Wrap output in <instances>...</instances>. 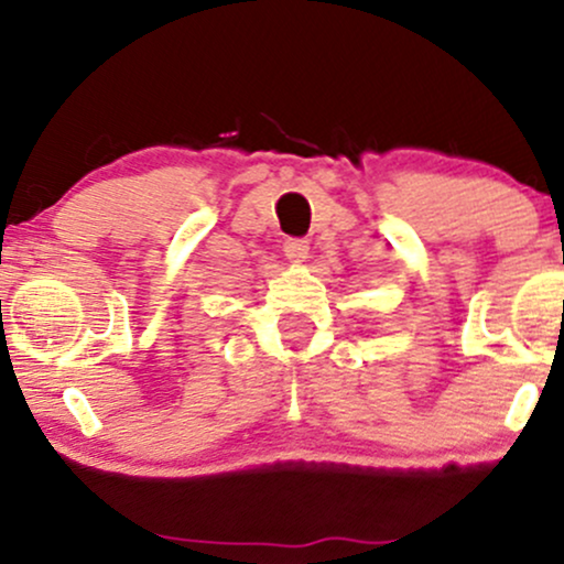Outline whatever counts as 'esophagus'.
<instances>
[{
	"mask_svg": "<svg viewBox=\"0 0 564 564\" xmlns=\"http://www.w3.org/2000/svg\"><path fill=\"white\" fill-rule=\"evenodd\" d=\"M283 254H286L291 262H304L310 254V243L304 241V238H289V241L283 243Z\"/></svg>",
	"mask_w": 564,
	"mask_h": 564,
	"instance_id": "obj_1",
	"label": "esophagus"
}]
</instances>
